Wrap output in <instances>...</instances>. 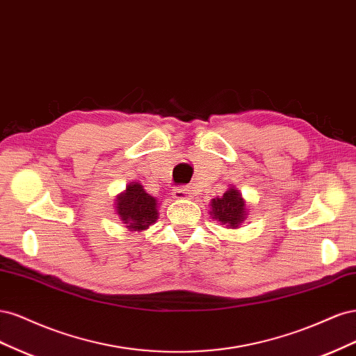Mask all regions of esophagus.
I'll return each mask as SVG.
<instances>
[{
	"mask_svg": "<svg viewBox=\"0 0 356 356\" xmlns=\"http://www.w3.org/2000/svg\"><path fill=\"white\" fill-rule=\"evenodd\" d=\"M172 196H174L177 200H190L193 197L190 190L186 187H177L174 191H172Z\"/></svg>",
	"mask_w": 356,
	"mask_h": 356,
	"instance_id": "34e87169",
	"label": "esophagus"
}]
</instances>
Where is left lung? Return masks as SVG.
<instances>
[{"instance_id": "obj_1", "label": "left lung", "mask_w": 356, "mask_h": 356, "mask_svg": "<svg viewBox=\"0 0 356 356\" xmlns=\"http://www.w3.org/2000/svg\"><path fill=\"white\" fill-rule=\"evenodd\" d=\"M211 215L225 227L238 229L246 217V207L242 193L234 187H230L221 197L212 199Z\"/></svg>"}]
</instances>
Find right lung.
<instances>
[{
    "mask_svg": "<svg viewBox=\"0 0 356 356\" xmlns=\"http://www.w3.org/2000/svg\"><path fill=\"white\" fill-rule=\"evenodd\" d=\"M115 211L126 229L131 232L148 229L159 217L156 197L149 196L139 182H131L117 196Z\"/></svg>",
    "mask_w": 356,
    "mask_h": 356,
    "instance_id": "obj_1",
    "label": "right lung"
}]
</instances>
